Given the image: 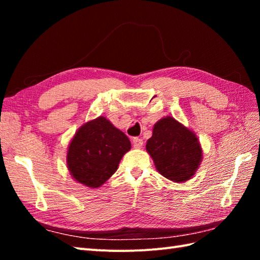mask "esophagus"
I'll return each mask as SVG.
<instances>
[{"mask_svg": "<svg viewBox=\"0 0 260 260\" xmlns=\"http://www.w3.org/2000/svg\"><path fill=\"white\" fill-rule=\"evenodd\" d=\"M133 146L134 148H141L143 146V140L139 139V137H135L133 140Z\"/></svg>", "mask_w": 260, "mask_h": 260, "instance_id": "1", "label": "esophagus"}]
</instances>
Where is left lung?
<instances>
[{"mask_svg":"<svg viewBox=\"0 0 260 260\" xmlns=\"http://www.w3.org/2000/svg\"><path fill=\"white\" fill-rule=\"evenodd\" d=\"M146 151L157 172L176 183L190 180L202 161V147L194 132L172 116L156 121Z\"/></svg>","mask_w":260,"mask_h":260,"instance_id":"8db88e82","label":"left lung"}]
</instances>
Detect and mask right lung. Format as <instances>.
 Listing matches in <instances>:
<instances>
[{"mask_svg": "<svg viewBox=\"0 0 260 260\" xmlns=\"http://www.w3.org/2000/svg\"><path fill=\"white\" fill-rule=\"evenodd\" d=\"M131 142L104 117L87 121L76 132L67 151V168L74 180L90 189L102 186L118 169Z\"/></svg>", "mask_w": 260, "mask_h": 260, "instance_id": "1", "label": "right lung"}]
</instances>
